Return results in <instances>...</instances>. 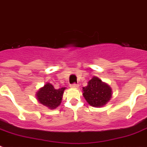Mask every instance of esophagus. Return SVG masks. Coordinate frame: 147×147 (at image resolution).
Returning <instances> with one entry per match:
<instances>
[{
	"instance_id": "esophagus-1",
	"label": "esophagus",
	"mask_w": 147,
	"mask_h": 147,
	"mask_svg": "<svg viewBox=\"0 0 147 147\" xmlns=\"http://www.w3.org/2000/svg\"><path fill=\"white\" fill-rule=\"evenodd\" d=\"M78 87H79V85L77 84H72L70 85V88H78Z\"/></svg>"
}]
</instances>
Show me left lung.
Segmentation results:
<instances>
[{
  "label": "left lung",
  "instance_id": "left-lung-1",
  "mask_svg": "<svg viewBox=\"0 0 147 147\" xmlns=\"http://www.w3.org/2000/svg\"><path fill=\"white\" fill-rule=\"evenodd\" d=\"M112 88L102 82L99 78L94 77L83 88V96L86 101L92 107H102L110 100Z\"/></svg>",
  "mask_w": 147,
  "mask_h": 147
}]
</instances>
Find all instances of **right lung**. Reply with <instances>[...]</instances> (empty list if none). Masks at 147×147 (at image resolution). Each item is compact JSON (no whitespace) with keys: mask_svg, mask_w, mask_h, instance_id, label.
Instances as JSON below:
<instances>
[{"mask_svg":"<svg viewBox=\"0 0 147 147\" xmlns=\"http://www.w3.org/2000/svg\"><path fill=\"white\" fill-rule=\"evenodd\" d=\"M65 89V88L55 89L52 84L47 83L36 93L37 100L40 103L48 107L50 109H54L61 103Z\"/></svg>","mask_w":147,"mask_h":147,"instance_id":"1","label":"right lung"}]
</instances>
